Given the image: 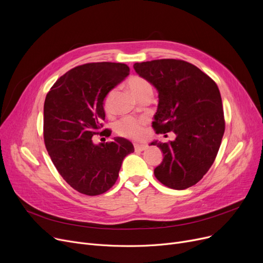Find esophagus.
Instances as JSON below:
<instances>
[{"label":"esophagus","instance_id":"34e87169","mask_svg":"<svg viewBox=\"0 0 263 263\" xmlns=\"http://www.w3.org/2000/svg\"><path fill=\"white\" fill-rule=\"evenodd\" d=\"M134 149L136 151H144V150L147 149V145L139 144V143H134Z\"/></svg>","mask_w":263,"mask_h":263}]
</instances>
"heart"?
<instances>
[{
    "mask_svg": "<svg viewBox=\"0 0 263 263\" xmlns=\"http://www.w3.org/2000/svg\"><path fill=\"white\" fill-rule=\"evenodd\" d=\"M128 85L130 91L136 96H141L147 91H152V86L148 80L141 76H133L129 79ZM116 94V89L110 90L103 99V109L107 113H111L113 109V99ZM144 119H137L131 116H126L117 121L116 132L125 137L139 138L143 135Z\"/></svg>",
    "mask_w": 263,
    "mask_h": 263,
    "instance_id": "obj_1",
    "label": "heart"
}]
</instances>
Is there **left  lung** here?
Here are the masks:
<instances>
[{
  "mask_svg": "<svg viewBox=\"0 0 263 263\" xmlns=\"http://www.w3.org/2000/svg\"><path fill=\"white\" fill-rule=\"evenodd\" d=\"M133 67L159 93L152 127L156 133L176 134L169 143H151L164 155L154 169L155 178L177 190L196 185L214 164L225 129L216 82L183 60L137 62Z\"/></svg>",
  "mask_w": 263,
  "mask_h": 263,
  "instance_id": "obj_1",
  "label": "left lung"
}]
</instances>
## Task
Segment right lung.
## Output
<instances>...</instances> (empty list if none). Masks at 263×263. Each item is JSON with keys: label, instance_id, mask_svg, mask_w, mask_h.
<instances>
[{"label": "right lung", "instance_id": "right-lung-1", "mask_svg": "<svg viewBox=\"0 0 263 263\" xmlns=\"http://www.w3.org/2000/svg\"><path fill=\"white\" fill-rule=\"evenodd\" d=\"M129 73L124 63H86L69 69L46 95V150L60 176L80 194L98 196L108 191L118 178L122 161L134 152L132 143L124 137L93 143L106 117L104 96ZM103 133L111 134L108 129Z\"/></svg>", "mask_w": 263, "mask_h": 263}]
</instances>
